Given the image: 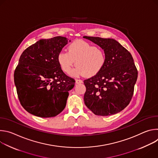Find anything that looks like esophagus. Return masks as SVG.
<instances>
[{"mask_svg": "<svg viewBox=\"0 0 158 158\" xmlns=\"http://www.w3.org/2000/svg\"><path fill=\"white\" fill-rule=\"evenodd\" d=\"M82 82V81L81 79H76V84H81Z\"/></svg>", "mask_w": 158, "mask_h": 158, "instance_id": "obj_1", "label": "esophagus"}]
</instances>
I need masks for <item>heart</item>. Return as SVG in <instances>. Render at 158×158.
Masks as SVG:
<instances>
[{
  "label": "heart",
  "mask_w": 158,
  "mask_h": 158,
  "mask_svg": "<svg viewBox=\"0 0 158 158\" xmlns=\"http://www.w3.org/2000/svg\"><path fill=\"white\" fill-rule=\"evenodd\" d=\"M67 49L68 52L60 51L57 56L60 68L65 73H69L76 64L77 66L73 74L92 76L98 74L106 63L104 51L86 41L74 40Z\"/></svg>",
  "instance_id": "obj_1"
}]
</instances>
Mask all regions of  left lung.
Segmentation results:
<instances>
[{"mask_svg": "<svg viewBox=\"0 0 158 158\" xmlns=\"http://www.w3.org/2000/svg\"><path fill=\"white\" fill-rule=\"evenodd\" d=\"M83 37L99 46L106 56L103 68L84 81L86 87L84 103L96 115L118 113L129 104L138 79L132 56L115 39Z\"/></svg>", "mask_w": 158, "mask_h": 158, "instance_id": "8db88e82", "label": "left lung"}]
</instances>
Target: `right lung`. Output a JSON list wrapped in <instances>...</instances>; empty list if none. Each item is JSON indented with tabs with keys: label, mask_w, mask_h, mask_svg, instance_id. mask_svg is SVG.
<instances>
[{
	"label": "right lung",
	"mask_w": 158,
	"mask_h": 158,
	"mask_svg": "<svg viewBox=\"0 0 158 158\" xmlns=\"http://www.w3.org/2000/svg\"><path fill=\"white\" fill-rule=\"evenodd\" d=\"M68 40L61 36L40 39L21 54L14 83L21 105L30 114L51 118L65 108L75 80L63 73L57 56Z\"/></svg>",
	"instance_id": "obj_1"
}]
</instances>
